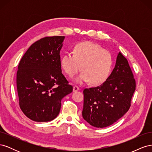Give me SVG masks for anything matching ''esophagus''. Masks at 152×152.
<instances>
[{
  "label": "esophagus",
  "instance_id": "obj_1",
  "mask_svg": "<svg viewBox=\"0 0 152 152\" xmlns=\"http://www.w3.org/2000/svg\"><path fill=\"white\" fill-rule=\"evenodd\" d=\"M79 90V87H78V86H75L74 87H73V92H77V91H78Z\"/></svg>",
  "mask_w": 152,
  "mask_h": 152
}]
</instances>
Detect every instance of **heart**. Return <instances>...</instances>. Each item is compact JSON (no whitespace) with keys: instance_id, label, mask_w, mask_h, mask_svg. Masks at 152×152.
I'll return each mask as SVG.
<instances>
[{"instance_id":"1","label":"heart","mask_w":152,"mask_h":152,"mask_svg":"<svg viewBox=\"0 0 152 152\" xmlns=\"http://www.w3.org/2000/svg\"><path fill=\"white\" fill-rule=\"evenodd\" d=\"M112 64L111 53L92 42L77 44L73 54L67 53L61 59L62 68L70 77L75 75L81 68L82 71L75 79L78 84L90 81L94 85L103 83L110 75Z\"/></svg>"}]
</instances>
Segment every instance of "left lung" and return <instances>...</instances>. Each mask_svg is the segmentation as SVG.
Instances as JSON below:
<instances>
[{"label": "left lung", "instance_id": "1", "mask_svg": "<svg viewBox=\"0 0 152 152\" xmlns=\"http://www.w3.org/2000/svg\"><path fill=\"white\" fill-rule=\"evenodd\" d=\"M135 89L136 81L129 65L119 52L115 68L106 81L84 90L82 117L95 127L112 125L129 109Z\"/></svg>", "mask_w": 152, "mask_h": 152}]
</instances>
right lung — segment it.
I'll return each mask as SVG.
<instances>
[{
    "label": "right lung",
    "mask_w": 152,
    "mask_h": 152,
    "mask_svg": "<svg viewBox=\"0 0 152 152\" xmlns=\"http://www.w3.org/2000/svg\"><path fill=\"white\" fill-rule=\"evenodd\" d=\"M64 36L46 37L32 44L18 65L20 107L35 122H49L59 113L61 99L73 91L63 75L59 53Z\"/></svg>",
    "instance_id": "add662e5"
}]
</instances>
